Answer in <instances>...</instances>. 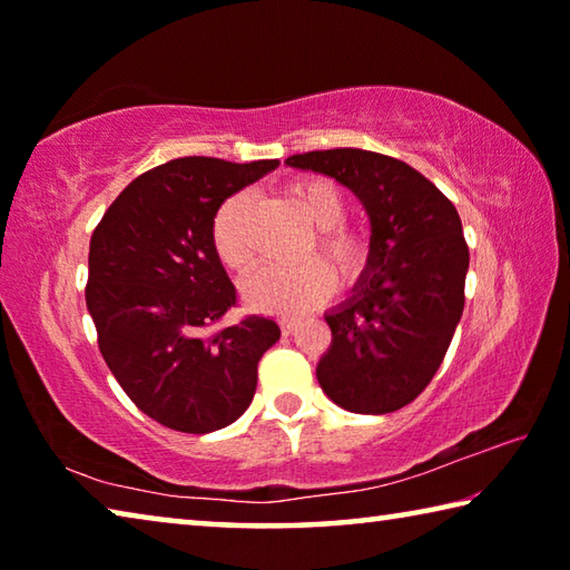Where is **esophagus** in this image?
<instances>
[{
    "label": "esophagus",
    "mask_w": 570,
    "mask_h": 570,
    "mask_svg": "<svg viewBox=\"0 0 570 570\" xmlns=\"http://www.w3.org/2000/svg\"><path fill=\"white\" fill-rule=\"evenodd\" d=\"M298 326H302V322H296V320H284V322H282V332H284L286 336H292V334H296V332H298Z\"/></svg>",
    "instance_id": "1"
}]
</instances>
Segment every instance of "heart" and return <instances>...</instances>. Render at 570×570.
<instances>
[{
	"mask_svg": "<svg viewBox=\"0 0 570 570\" xmlns=\"http://www.w3.org/2000/svg\"><path fill=\"white\" fill-rule=\"evenodd\" d=\"M288 193L308 224L316 226L314 244L306 248V256L320 248L344 282L360 276L370 264V236L362 228L344 224L346 198L340 186L330 178L312 176L292 183ZM248 210L250 196L246 190H236L220 200L210 220V244L218 262L236 274H246L256 264V248L248 234ZM328 265L322 258H308L296 266H266L246 284V302L268 314H304L332 294L336 278Z\"/></svg>",
	"mask_w": 570,
	"mask_h": 570,
	"instance_id": "heart-1",
	"label": "heart"
}]
</instances>
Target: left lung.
<instances>
[{
  "label": "left lung",
  "instance_id": "obj_1",
  "mask_svg": "<svg viewBox=\"0 0 570 570\" xmlns=\"http://www.w3.org/2000/svg\"><path fill=\"white\" fill-rule=\"evenodd\" d=\"M286 166L340 180L372 224L360 284L324 316L332 346L316 380L350 412L400 410L435 377L465 306L470 254L458 210L435 183L382 153L312 150Z\"/></svg>",
  "mask_w": 570,
  "mask_h": 570
}]
</instances>
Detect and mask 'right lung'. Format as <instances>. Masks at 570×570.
Listing matches in <instances>:
<instances>
[{"label": "right lung", "mask_w": 570, "mask_h": 570, "mask_svg": "<svg viewBox=\"0 0 570 570\" xmlns=\"http://www.w3.org/2000/svg\"><path fill=\"white\" fill-rule=\"evenodd\" d=\"M278 160L176 158L125 188L90 238L85 302L135 407L170 430L206 435L254 400L258 360L282 330L266 316L226 324L236 286L210 244L220 200Z\"/></svg>", "instance_id": "1"}]
</instances>
